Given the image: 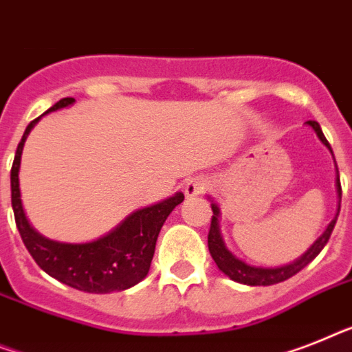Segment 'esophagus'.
Returning <instances> with one entry per match:
<instances>
[{"mask_svg": "<svg viewBox=\"0 0 352 352\" xmlns=\"http://www.w3.org/2000/svg\"><path fill=\"white\" fill-rule=\"evenodd\" d=\"M208 187H210V182L207 178H194L185 185V196L196 197L205 192Z\"/></svg>", "mask_w": 352, "mask_h": 352, "instance_id": "obj_1", "label": "esophagus"}]
</instances>
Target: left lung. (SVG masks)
Instances as JSON below:
<instances>
[{
    "mask_svg": "<svg viewBox=\"0 0 352 352\" xmlns=\"http://www.w3.org/2000/svg\"><path fill=\"white\" fill-rule=\"evenodd\" d=\"M306 124L315 129L316 136L320 138L322 144L326 145L327 149L331 151V155H333V149H331L329 142L326 140V136H324V133H322L318 122L307 120ZM336 173H338V167H336ZM336 192H338V201H340V199H342L340 176H336ZM210 207H212V212H214V216H212V221H210V230H208V250H210L212 259H214V263L217 264V268L221 270L226 277H230L232 280H235V283L246 284V286H272V284L283 283V280H286V278L297 275L302 268H306L307 264L311 263L316 255L320 254L322 248L327 245V241H329L331 234H333V228H335L336 217H338V212H340V203H338V212H336L335 219L327 225L324 234H322L320 237H318V239H316L309 248H307V252H304L298 259H295L289 264H284V266H277V268H259V266H250V264H246L245 261L237 259L230 250L226 248L225 241H223L221 237V232H219V207H217L216 203H212Z\"/></svg>",
    "mask_w": 352,
    "mask_h": 352,
    "instance_id": "obj_1",
    "label": "left lung"
}]
</instances>
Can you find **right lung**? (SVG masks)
<instances>
[{
	"instance_id": "add662e5",
	"label": "right lung",
	"mask_w": 352,
	"mask_h": 352,
	"mask_svg": "<svg viewBox=\"0 0 352 352\" xmlns=\"http://www.w3.org/2000/svg\"><path fill=\"white\" fill-rule=\"evenodd\" d=\"M74 102L75 98L72 97L60 98L46 113L72 106ZM39 118L32 120L25 129L10 170L14 217L26 250L43 272L78 292L111 293L135 286L149 274L160 230L185 196L176 192L164 201L133 212L117 228L91 243H59L48 239L34 230L26 219L19 190L23 145Z\"/></svg>"
}]
</instances>
